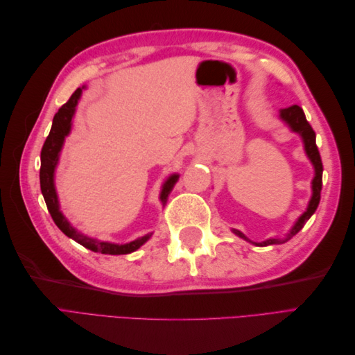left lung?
I'll list each match as a JSON object with an SVG mask.
<instances>
[{
  "label": "left lung",
  "instance_id": "obj_1",
  "mask_svg": "<svg viewBox=\"0 0 355 355\" xmlns=\"http://www.w3.org/2000/svg\"><path fill=\"white\" fill-rule=\"evenodd\" d=\"M280 118L286 124H288V127L292 128L295 133H299V136L302 137L304 145H305V153H306L308 158L311 159V163H313V166H314L315 176L313 179V197H311V200H309L306 211H304L302 216H300L296 220V223L293 225V228L290 230V232L286 235V239H268L262 243H253V241L247 239L243 232H240L237 230H232L234 234H237L239 237H241L247 241H250L256 245H261V247L270 245V244L286 243V241L292 239L293 235H296L300 230H302L304 225L306 223V220L311 216H313L314 211L318 207L320 197H321L320 196L321 194V187H323V163H321V157H320L318 148H317V144H315V132L313 130L311 124L306 121V116H305L302 108H300V106H297V105H292V106H288V108L280 110Z\"/></svg>",
  "mask_w": 355,
  "mask_h": 355
}]
</instances>
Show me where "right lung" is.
Wrapping results in <instances>:
<instances>
[{
    "label": "right lung",
    "instance_id": "right-lung-1",
    "mask_svg": "<svg viewBox=\"0 0 355 355\" xmlns=\"http://www.w3.org/2000/svg\"><path fill=\"white\" fill-rule=\"evenodd\" d=\"M81 89H77L69 101L62 105L59 111L56 112L55 118H53V124H51V130L46 139L44 145H42L41 149V168H40V185H41V192L42 197L46 200L47 209L51 214L53 220L58 225V228L68 235L69 239L75 240L78 244L84 245L85 249H89L92 252H98L103 254H127L137 250L139 247L144 245L149 239H151V234H146L144 237L137 239L135 241H130L127 244H114L108 241H101L96 239H90L87 235H84L75 230L72 225L68 222V219L63 216L60 209H59V200L56 194V188H55V168L58 166L59 161V154L60 149L63 146V142H65V137L71 132V125H72V116L75 112V106H77L80 96H81ZM179 179V175H171L168 179L164 182L163 189H161L159 200L163 202V206L167 201V197L173 189L175 184Z\"/></svg>",
    "mask_w": 355,
    "mask_h": 355
}]
</instances>
